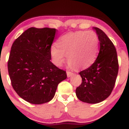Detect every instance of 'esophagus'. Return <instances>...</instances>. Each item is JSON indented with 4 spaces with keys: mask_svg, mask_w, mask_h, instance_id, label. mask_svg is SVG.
<instances>
[{
    "mask_svg": "<svg viewBox=\"0 0 129 129\" xmlns=\"http://www.w3.org/2000/svg\"><path fill=\"white\" fill-rule=\"evenodd\" d=\"M73 74L74 73H73V72H69V71H67V75L68 77H70L71 76H72Z\"/></svg>",
    "mask_w": 129,
    "mask_h": 129,
    "instance_id": "34e87169",
    "label": "esophagus"
}]
</instances>
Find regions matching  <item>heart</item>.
<instances>
[{
    "mask_svg": "<svg viewBox=\"0 0 129 129\" xmlns=\"http://www.w3.org/2000/svg\"><path fill=\"white\" fill-rule=\"evenodd\" d=\"M56 45L50 48V55L54 65L61 66L67 54L70 66L85 69L91 66L96 57L99 38L93 31H76L59 37Z\"/></svg>",
    "mask_w": 129,
    "mask_h": 129,
    "instance_id": "b5f03b06",
    "label": "heart"
}]
</instances>
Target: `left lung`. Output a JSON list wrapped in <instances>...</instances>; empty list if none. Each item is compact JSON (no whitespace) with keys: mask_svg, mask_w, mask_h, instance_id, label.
I'll list each match as a JSON object with an SVG mask.
<instances>
[{"mask_svg":"<svg viewBox=\"0 0 129 129\" xmlns=\"http://www.w3.org/2000/svg\"><path fill=\"white\" fill-rule=\"evenodd\" d=\"M100 41V52L94 63L79 74L82 83L76 89L78 98L89 104L103 101L110 95L119 69L115 45L103 30L94 27Z\"/></svg>","mask_w":129,"mask_h":129,"instance_id":"obj_1","label":"left lung"}]
</instances>
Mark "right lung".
Returning a JSON list of instances; mask_svg holds the SVG:
<instances>
[{"instance_id":"1","label":"right lung","mask_w":129,"mask_h":129,"mask_svg":"<svg viewBox=\"0 0 129 129\" xmlns=\"http://www.w3.org/2000/svg\"><path fill=\"white\" fill-rule=\"evenodd\" d=\"M56 29L29 28L13 42L8 61L13 88L23 100L33 104L49 102L66 71L50 61V48Z\"/></svg>"}]
</instances>
